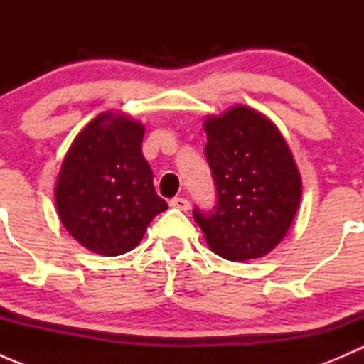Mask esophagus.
Wrapping results in <instances>:
<instances>
[{
    "instance_id": "34e87169",
    "label": "esophagus",
    "mask_w": 364,
    "mask_h": 364,
    "mask_svg": "<svg viewBox=\"0 0 364 364\" xmlns=\"http://www.w3.org/2000/svg\"><path fill=\"white\" fill-rule=\"evenodd\" d=\"M168 205L176 209H181V211H186L190 208V203L185 199V197H174V199L168 200Z\"/></svg>"
}]
</instances>
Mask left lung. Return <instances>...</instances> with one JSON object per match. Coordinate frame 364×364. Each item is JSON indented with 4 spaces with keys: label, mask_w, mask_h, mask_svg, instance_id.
I'll list each match as a JSON object with an SVG mask.
<instances>
[{
    "label": "left lung",
    "mask_w": 364,
    "mask_h": 364,
    "mask_svg": "<svg viewBox=\"0 0 364 364\" xmlns=\"http://www.w3.org/2000/svg\"><path fill=\"white\" fill-rule=\"evenodd\" d=\"M204 130L216 204L193 208V218L223 259L266 255L285 237L301 200L291 149L267 117L241 105L208 117Z\"/></svg>",
    "instance_id": "left-lung-1"
}]
</instances>
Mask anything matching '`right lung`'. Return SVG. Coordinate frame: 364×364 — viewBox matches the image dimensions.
Segmentation results:
<instances>
[{"label": "right lung", "mask_w": 364, "mask_h": 364, "mask_svg": "<svg viewBox=\"0 0 364 364\" xmlns=\"http://www.w3.org/2000/svg\"><path fill=\"white\" fill-rule=\"evenodd\" d=\"M142 137V124L104 112L77 135L61 165L58 215L87 250L107 257L130 252L167 209L155 192Z\"/></svg>", "instance_id": "right-lung-1"}]
</instances>
